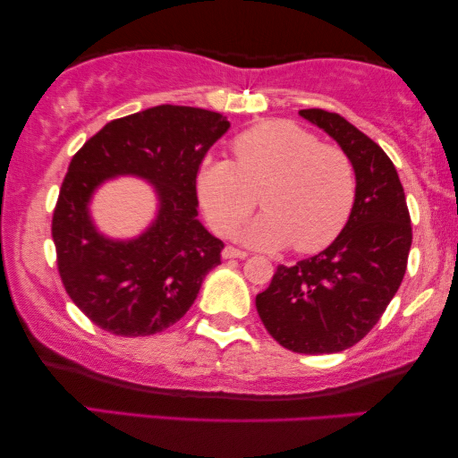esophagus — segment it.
Wrapping results in <instances>:
<instances>
[{
    "label": "esophagus",
    "mask_w": 458,
    "mask_h": 458,
    "mask_svg": "<svg viewBox=\"0 0 458 458\" xmlns=\"http://www.w3.org/2000/svg\"><path fill=\"white\" fill-rule=\"evenodd\" d=\"M248 252H243V250H237L233 246H227L223 250V259H246Z\"/></svg>",
    "instance_id": "34e87169"
}]
</instances>
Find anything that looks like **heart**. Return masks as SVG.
Segmentation results:
<instances>
[{"label": "heart", "mask_w": 458, "mask_h": 458, "mask_svg": "<svg viewBox=\"0 0 458 458\" xmlns=\"http://www.w3.org/2000/svg\"><path fill=\"white\" fill-rule=\"evenodd\" d=\"M231 149L233 162L210 158L198 173L199 204L216 233H233L260 198L267 210L243 231V242L317 252L335 240L356 196L354 166L344 149L290 121L254 124Z\"/></svg>", "instance_id": "heart-1"}]
</instances>
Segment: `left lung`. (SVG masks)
Instances as JSON below:
<instances>
[{
  "instance_id": "left-lung-1",
  "label": "left lung",
  "mask_w": 458,
  "mask_h": 458,
  "mask_svg": "<svg viewBox=\"0 0 458 458\" xmlns=\"http://www.w3.org/2000/svg\"><path fill=\"white\" fill-rule=\"evenodd\" d=\"M300 116L334 137L352 162L356 196L346 227L323 252L279 265L256 310L281 346L334 354L360 342L379 321L406 273L412 227L403 183L387 154L335 112Z\"/></svg>"
}]
</instances>
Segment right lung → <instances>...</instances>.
Instances as JSON below:
<instances>
[{"instance_id":"obj_1","label":"right lung","mask_w":458,"mask_h":458,"mask_svg":"<svg viewBox=\"0 0 458 458\" xmlns=\"http://www.w3.org/2000/svg\"><path fill=\"white\" fill-rule=\"evenodd\" d=\"M227 116L162 104L110 121L72 156L52 218L64 290L91 323L114 335H154L198 298L225 243L198 221L196 177ZM133 174L159 196L153 225L133 241H110L90 221L89 202L104 180Z\"/></svg>"}]
</instances>
